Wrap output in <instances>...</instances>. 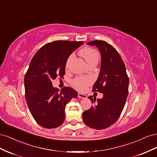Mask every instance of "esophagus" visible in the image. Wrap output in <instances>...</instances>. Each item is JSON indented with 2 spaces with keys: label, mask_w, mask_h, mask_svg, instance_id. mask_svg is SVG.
Listing matches in <instances>:
<instances>
[{
  "label": "esophagus",
  "mask_w": 157,
  "mask_h": 157,
  "mask_svg": "<svg viewBox=\"0 0 157 157\" xmlns=\"http://www.w3.org/2000/svg\"><path fill=\"white\" fill-rule=\"evenodd\" d=\"M78 96L79 98H82V99H86L87 98V96L85 94H83L82 93H78Z\"/></svg>",
  "instance_id": "34e87169"
}]
</instances>
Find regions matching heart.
I'll use <instances>...</instances> for the list:
<instances>
[{
	"mask_svg": "<svg viewBox=\"0 0 157 157\" xmlns=\"http://www.w3.org/2000/svg\"><path fill=\"white\" fill-rule=\"evenodd\" d=\"M80 54L82 56L84 59L86 60L88 65H90L93 63H98L99 58V55L98 52L95 49L88 48H84L80 52ZM73 55L71 54L69 57V58L66 62V68H68L69 64L71 59H72ZM92 78L88 77H76L72 80V84L73 86L79 90H84L89 84L92 83Z\"/></svg>",
	"mask_w": 157,
	"mask_h": 157,
	"instance_id": "obj_1",
	"label": "heart"
}]
</instances>
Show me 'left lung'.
<instances>
[{"label":"left lung","instance_id":"1","mask_svg":"<svg viewBox=\"0 0 157 157\" xmlns=\"http://www.w3.org/2000/svg\"><path fill=\"white\" fill-rule=\"evenodd\" d=\"M87 44L96 46L100 52L101 67L93 91L102 93L103 96L98 99L88 97L94 106L83 113L82 119L88 126L102 130L119 118L128 96L129 78L120 54L113 46L103 40L88 42Z\"/></svg>","mask_w":157,"mask_h":157}]
</instances>
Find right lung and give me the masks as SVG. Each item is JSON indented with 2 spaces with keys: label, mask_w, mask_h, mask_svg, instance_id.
<instances>
[{
  "label": "right lung",
  "mask_w": 157,
  "mask_h": 157,
  "mask_svg": "<svg viewBox=\"0 0 157 157\" xmlns=\"http://www.w3.org/2000/svg\"><path fill=\"white\" fill-rule=\"evenodd\" d=\"M84 43L57 40L40 48L31 59L24 78L25 99L33 117L40 126L55 128L65 121V108L77 92L70 87L61 91L52 86V80L63 78L69 56Z\"/></svg>",
  "instance_id": "add662e5"
}]
</instances>
